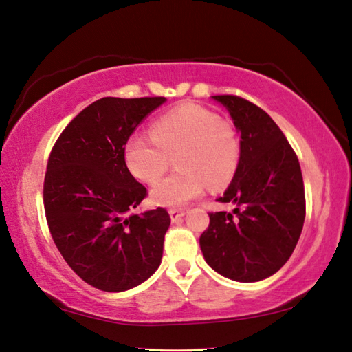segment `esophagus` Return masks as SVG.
Here are the masks:
<instances>
[{
    "instance_id": "obj_1",
    "label": "esophagus",
    "mask_w": 352,
    "mask_h": 352,
    "mask_svg": "<svg viewBox=\"0 0 352 352\" xmlns=\"http://www.w3.org/2000/svg\"><path fill=\"white\" fill-rule=\"evenodd\" d=\"M184 210L183 209H169V215H170V219L172 223H177L178 219H180L182 217H184Z\"/></svg>"
}]
</instances>
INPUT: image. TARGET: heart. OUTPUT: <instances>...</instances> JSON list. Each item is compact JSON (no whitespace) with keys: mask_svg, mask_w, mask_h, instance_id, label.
Here are the masks:
<instances>
[{"mask_svg":"<svg viewBox=\"0 0 352 352\" xmlns=\"http://www.w3.org/2000/svg\"><path fill=\"white\" fill-rule=\"evenodd\" d=\"M128 169L144 183H155L175 157L177 170L153 188L154 201L183 206L209 188L229 183L239 164L236 131L218 114L183 103L158 117L151 135L129 137L123 149Z\"/></svg>","mask_w":352,"mask_h":352,"instance_id":"b5f03b06","label":"heart"}]
</instances>
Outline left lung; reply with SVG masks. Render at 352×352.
I'll list each match as a JSON object with an SVG mask.
<instances>
[{
	"mask_svg": "<svg viewBox=\"0 0 352 352\" xmlns=\"http://www.w3.org/2000/svg\"><path fill=\"white\" fill-rule=\"evenodd\" d=\"M241 133V157L219 203L199 236L206 263L238 282L263 280L292 256L305 221V189L298 155L264 109L239 96H212Z\"/></svg>",
	"mask_w": 352,
	"mask_h": 352,
	"instance_id": "left-lung-1",
	"label": "left lung"
}]
</instances>
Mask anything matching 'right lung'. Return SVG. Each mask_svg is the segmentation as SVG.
I'll list each match as a JSON object with an SVG mask.
<instances>
[{
  "label": "right lung",
  "instance_id": "1",
  "mask_svg": "<svg viewBox=\"0 0 352 352\" xmlns=\"http://www.w3.org/2000/svg\"><path fill=\"white\" fill-rule=\"evenodd\" d=\"M164 98H102L74 117L48 157L44 209L58 250L87 284L125 292L162 263L166 209L129 215L148 195L131 174L123 149Z\"/></svg>",
  "mask_w": 352,
  "mask_h": 352
}]
</instances>
